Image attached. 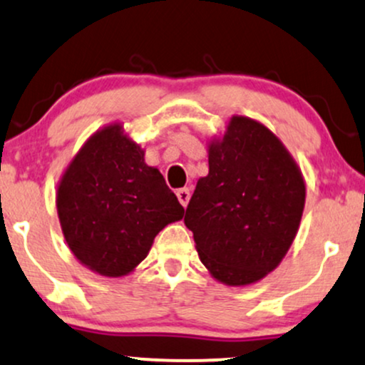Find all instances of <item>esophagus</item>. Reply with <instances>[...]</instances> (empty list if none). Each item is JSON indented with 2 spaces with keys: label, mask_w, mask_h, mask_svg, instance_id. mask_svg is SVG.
<instances>
[{
  "label": "esophagus",
  "mask_w": 365,
  "mask_h": 365,
  "mask_svg": "<svg viewBox=\"0 0 365 365\" xmlns=\"http://www.w3.org/2000/svg\"><path fill=\"white\" fill-rule=\"evenodd\" d=\"M175 195H178V200H179V203H181L182 207H186V205L190 203L191 192H190V190H187V187H181V190H178V191H175Z\"/></svg>",
  "instance_id": "esophagus-1"
}]
</instances>
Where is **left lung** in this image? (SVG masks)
Wrapping results in <instances>:
<instances>
[{
  "label": "left lung",
  "instance_id": "left-lung-1",
  "mask_svg": "<svg viewBox=\"0 0 365 365\" xmlns=\"http://www.w3.org/2000/svg\"><path fill=\"white\" fill-rule=\"evenodd\" d=\"M306 184L282 141L255 119L234 115L210 143L208 175L186 208L201 263L225 285L273 272L301 224Z\"/></svg>",
  "mask_w": 365,
  "mask_h": 365
}]
</instances>
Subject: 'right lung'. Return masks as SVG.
<instances>
[{
	"label": "right lung",
	"mask_w": 365,
	"mask_h": 365,
	"mask_svg": "<svg viewBox=\"0 0 365 365\" xmlns=\"http://www.w3.org/2000/svg\"><path fill=\"white\" fill-rule=\"evenodd\" d=\"M68 246L102 277H123L147 258L155 235L181 220L182 205L145 152L110 124L90 136L64 170L56 196Z\"/></svg>",
	"instance_id": "1"
}]
</instances>
